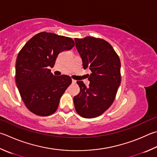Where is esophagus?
<instances>
[{
	"mask_svg": "<svg viewBox=\"0 0 157 157\" xmlns=\"http://www.w3.org/2000/svg\"><path fill=\"white\" fill-rule=\"evenodd\" d=\"M72 83L73 84H75V83H76V80H75V79H72Z\"/></svg>",
	"mask_w": 157,
	"mask_h": 157,
	"instance_id": "obj_1",
	"label": "esophagus"
}]
</instances>
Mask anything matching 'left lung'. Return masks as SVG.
Listing matches in <instances>:
<instances>
[{"instance_id": "obj_1", "label": "left lung", "mask_w": 157, "mask_h": 157, "mask_svg": "<svg viewBox=\"0 0 157 157\" xmlns=\"http://www.w3.org/2000/svg\"><path fill=\"white\" fill-rule=\"evenodd\" d=\"M83 68L89 69L88 86L78 81L80 91L74 97L76 112L84 118L97 117L103 114L115 100L121 83V62L108 42L101 38L87 36L75 38Z\"/></svg>"}]
</instances>
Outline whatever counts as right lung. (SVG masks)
<instances>
[{
    "mask_svg": "<svg viewBox=\"0 0 157 157\" xmlns=\"http://www.w3.org/2000/svg\"><path fill=\"white\" fill-rule=\"evenodd\" d=\"M75 46L71 38L40 32L32 37L18 53L16 83L26 107L39 116H49L58 109L59 99L72 82L71 77L53 75L59 53Z\"/></svg>",
    "mask_w": 157,
    "mask_h": 157,
    "instance_id": "1",
    "label": "right lung"
}]
</instances>
